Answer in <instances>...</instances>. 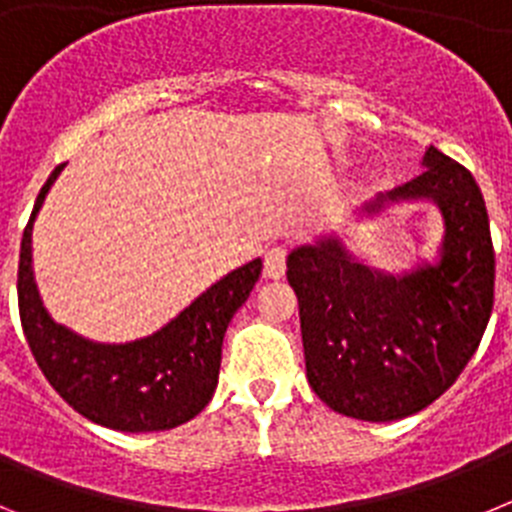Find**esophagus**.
<instances>
[{
	"instance_id": "obj_1",
	"label": "esophagus",
	"mask_w": 512,
	"mask_h": 512,
	"mask_svg": "<svg viewBox=\"0 0 512 512\" xmlns=\"http://www.w3.org/2000/svg\"><path fill=\"white\" fill-rule=\"evenodd\" d=\"M284 271H287V248L284 246L269 248L264 259V274L269 279H282Z\"/></svg>"
}]
</instances>
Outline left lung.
<instances>
[{"label": "left lung", "mask_w": 512, "mask_h": 512, "mask_svg": "<svg viewBox=\"0 0 512 512\" xmlns=\"http://www.w3.org/2000/svg\"><path fill=\"white\" fill-rule=\"evenodd\" d=\"M420 166L423 174L377 194L359 215L433 202L443 220L436 261L384 274L359 264L336 233L287 256L307 382L348 418L387 423L428 408L456 382L490 323L495 251L482 192L438 148H428Z\"/></svg>", "instance_id": "1"}]
</instances>
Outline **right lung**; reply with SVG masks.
I'll use <instances>...</instances> for the list:
<instances>
[{"label":"right lung","instance_id":"right-lung-1","mask_svg":"<svg viewBox=\"0 0 512 512\" xmlns=\"http://www.w3.org/2000/svg\"><path fill=\"white\" fill-rule=\"evenodd\" d=\"M63 166L43 184L22 233L17 302L27 346L53 390L92 423L125 433L169 431L200 415L215 395L225 330L259 282L261 259L225 274L153 336L81 338L51 318L33 274V223Z\"/></svg>","mask_w":512,"mask_h":512}]
</instances>
